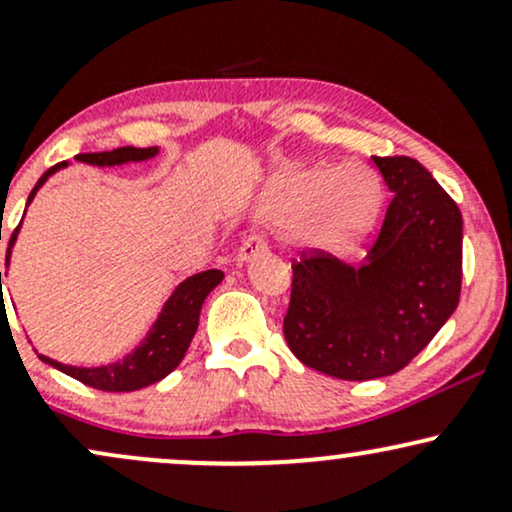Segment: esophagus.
Segmentation results:
<instances>
[{"instance_id":"1","label":"esophagus","mask_w":512,"mask_h":512,"mask_svg":"<svg viewBox=\"0 0 512 512\" xmlns=\"http://www.w3.org/2000/svg\"><path fill=\"white\" fill-rule=\"evenodd\" d=\"M262 252H267V240H264V236H260V233H252V236H248L243 243H240V248L236 252V260L248 262L255 255H262Z\"/></svg>"}]
</instances>
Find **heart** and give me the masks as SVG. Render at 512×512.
Wrapping results in <instances>:
<instances>
[{"instance_id":"1","label":"heart","mask_w":512,"mask_h":512,"mask_svg":"<svg viewBox=\"0 0 512 512\" xmlns=\"http://www.w3.org/2000/svg\"><path fill=\"white\" fill-rule=\"evenodd\" d=\"M380 207V185L368 168H293L276 178L262 199V216L298 223L303 243L342 250L368 231Z\"/></svg>"}]
</instances>
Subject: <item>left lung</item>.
I'll return each mask as SVG.
<instances>
[{
	"mask_svg": "<svg viewBox=\"0 0 512 512\" xmlns=\"http://www.w3.org/2000/svg\"><path fill=\"white\" fill-rule=\"evenodd\" d=\"M390 187L366 262L325 250L293 260L284 337L301 363L339 380L397 373L455 313L462 289V214L409 156H373Z\"/></svg>",
	"mask_w": 512,
	"mask_h": 512,
	"instance_id": "8db88e82",
	"label": "left lung"
}]
</instances>
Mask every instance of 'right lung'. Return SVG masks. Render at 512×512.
<instances>
[{
    "mask_svg": "<svg viewBox=\"0 0 512 512\" xmlns=\"http://www.w3.org/2000/svg\"><path fill=\"white\" fill-rule=\"evenodd\" d=\"M156 146L149 149H137V146H120L113 151H101V154H79L76 161L91 163V166H120V163L129 161H146V158L156 156ZM67 163H57L50 170H45L43 178L35 182V187L28 195V204L35 197V192L43 187V182L50 178L55 170H60ZM19 226L11 233L9 250L14 245ZM223 272L221 269H207V272H199L187 276L185 281L173 291V296L168 298V303L163 305L161 315H158L156 325L151 327V332L146 334L142 346L132 351V354L122 358L117 363H108V366L98 368H76V366H64L60 361H52V358L38 354L45 363H50L52 368L62 370V373L72 375L74 380L84 383L93 390L103 392H132L142 390L146 385H154L161 378H166L170 370L178 368V363L185 356L187 346H190L192 337H195L197 325H199V310H202L204 298L209 296L216 286L221 284ZM0 289H2V272H0Z\"/></svg>",
    "mask_w": 512,
    "mask_h": 512,
    "instance_id": "obj_1",
    "label": "right lung"
}]
</instances>
